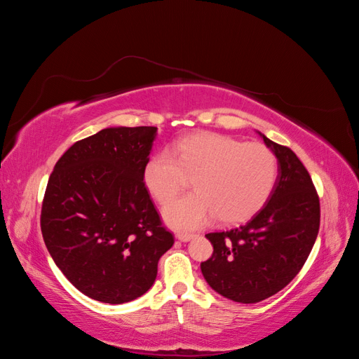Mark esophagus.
I'll return each instance as SVG.
<instances>
[{"mask_svg": "<svg viewBox=\"0 0 359 359\" xmlns=\"http://www.w3.org/2000/svg\"><path fill=\"white\" fill-rule=\"evenodd\" d=\"M193 236L194 235L191 233H177V240L181 243H189L190 240H193Z\"/></svg>", "mask_w": 359, "mask_h": 359, "instance_id": "34e87169", "label": "esophagus"}]
</instances>
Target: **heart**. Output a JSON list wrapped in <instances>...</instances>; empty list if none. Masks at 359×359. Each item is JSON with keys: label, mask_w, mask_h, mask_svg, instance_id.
<instances>
[{"label": "heart", "mask_w": 359, "mask_h": 359, "mask_svg": "<svg viewBox=\"0 0 359 359\" xmlns=\"http://www.w3.org/2000/svg\"><path fill=\"white\" fill-rule=\"evenodd\" d=\"M277 158L259 142L243 144L217 133L178 139L169 151L151 156L142 169L147 191L163 203L193 177L194 191L170 201L163 219L172 229L189 232L217 215L224 224L243 223L269 199L277 181Z\"/></svg>", "instance_id": "1"}]
</instances>
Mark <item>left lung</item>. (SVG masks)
<instances>
[{
  "label": "left lung",
  "instance_id": "obj_1",
  "mask_svg": "<svg viewBox=\"0 0 359 359\" xmlns=\"http://www.w3.org/2000/svg\"><path fill=\"white\" fill-rule=\"evenodd\" d=\"M278 161L273 193L245 224L205 236L212 256L201 264L203 278L235 302L276 295L299 273L318 238L320 205L310 173L297 154L257 132Z\"/></svg>",
  "mask_w": 359,
  "mask_h": 359
}]
</instances>
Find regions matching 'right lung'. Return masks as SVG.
<instances>
[{"label": "right lung", "instance_id": "right-lung-1", "mask_svg": "<svg viewBox=\"0 0 359 359\" xmlns=\"http://www.w3.org/2000/svg\"><path fill=\"white\" fill-rule=\"evenodd\" d=\"M157 127H107L57 161L41 205L53 262L83 295L107 304L142 297L173 245L149 198L142 169Z\"/></svg>", "mask_w": 359, "mask_h": 359}]
</instances>
